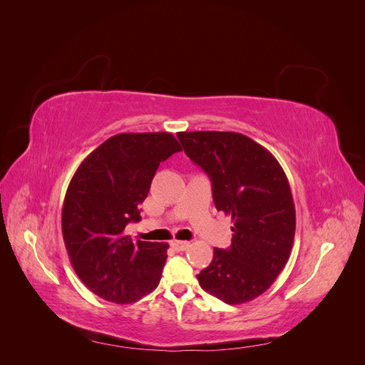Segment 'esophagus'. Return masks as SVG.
Returning <instances> with one entry per match:
<instances>
[{
    "instance_id": "esophagus-1",
    "label": "esophagus",
    "mask_w": 365,
    "mask_h": 365,
    "mask_svg": "<svg viewBox=\"0 0 365 365\" xmlns=\"http://www.w3.org/2000/svg\"><path fill=\"white\" fill-rule=\"evenodd\" d=\"M172 248H175L176 251H184L190 247V242H185V240H172L170 242Z\"/></svg>"
}]
</instances>
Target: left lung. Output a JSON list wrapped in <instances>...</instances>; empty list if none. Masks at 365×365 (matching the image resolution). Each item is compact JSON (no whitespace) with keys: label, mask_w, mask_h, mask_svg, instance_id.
Wrapping results in <instances>:
<instances>
[{"label":"left lung","mask_w":365,"mask_h":365,"mask_svg":"<svg viewBox=\"0 0 365 365\" xmlns=\"http://www.w3.org/2000/svg\"><path fill=\"white\" fill-rule=\"evenodd\" d=\"M185 155L208 175L219 212L233 220L227 250L196 275L201 288L227 304L267 291L291 256L295 207L279 161L237 132H180Z\"/></svg>","instance_id":"8db88e82"}]
</instances>
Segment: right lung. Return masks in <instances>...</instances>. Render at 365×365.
Returning a JSON list of instances; mask_svg holds the SVG:
<instances>
[{
  "instance_id": "1",
  "label": "right lung",
  "mask_w": 365,
  "mask_h": 365,
  "mask_svg": "<svg viewBox=\"0 0 365 365\" xmlns=\"http://www.w3.org/2000/svg\"><path fill=\"white\" fill-rule=\"evenodd\" d=\"M182 150L169 132L108 138L76 170L62 207V235L73 268L106 302L134 303L157 288L168 244L134 242L125 235L138 222L160 163Z\"/></svg>"
}]
</instances>
